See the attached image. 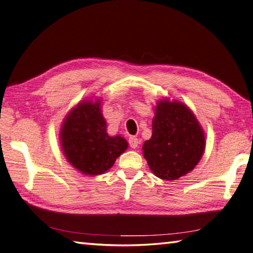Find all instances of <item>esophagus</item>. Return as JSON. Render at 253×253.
Returning a JSON list of instances; mask_svg holds the SVG:
<instances>
[{
	"mask_svg": "<svg viewBox=\"0 0 253 253\" xmlns=\"http://www.w3.org/2000/svg\"><path fill=\"white\" fill-rule=\"evenodd\" d=\"M128 142H129V146L131 148H136V147L138 146V138L135 136H131L129 137V139H128Z\"/></svg>",
	"mask_w": 253,
	"mask_h": 253,
	"instance_id": "esophagus-1",
	"label": "esophagus"
}]
</instances>
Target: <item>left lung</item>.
<instances>
[{
	"label": "left lung",
	"instance_id": "left-lung-1",
	"mask_svg": "<svg viewBox=\"0 0 253 253\" xmlns=\"http://www.w3.org/2000/svg\"><path fill=\"white\" fill-rule=\"evenodd\" d=\"M205 147L204 129L189 107L178 100H159L153 135L142 146V154L155 176L165 180L186 176L200 162Z\"/></svg>",
	"mask_w": 253,
	"mask_h": 253
}]
</instances>
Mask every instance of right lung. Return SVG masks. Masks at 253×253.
<instances>
[{"label": "right lung", "instance_id": "right-lung-1", "mask_svg": "<svg viewBox=\"0 0 253 253\" xmlns=\"http://www.w3.org/2000/svg\"><path fill=\"white\" fill-rule=\"evenodd\" d=\"M100 100L86 99L68 113L59 138L67 162L84 174L97 176L109 170L128 142L122 136H108Z\"/></svg>", "mask_w": 253, "mask_h": 253}]
</instances>
